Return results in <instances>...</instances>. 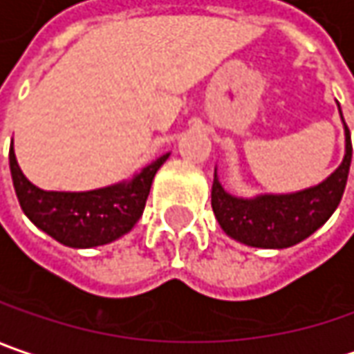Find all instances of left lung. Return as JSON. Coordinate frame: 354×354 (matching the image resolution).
Here are the masks:
<instances>
[{"label":"left lung","instance_id":"1","mask_svg":"<svg viewBox=\"0 0 354 354\" xmlns=\"http://www.w3.org/2000/svg\"><path fill=\"white\" fill-rule=\"evenodd\" d=\"M351 158L353 145L345 124V158L327 180L313 188L293 194L236 198L223 190L218 174H214L212 209L216 220L230 238L245 245L268 250L291 248L309 238L333 216L345 192Z\"/></svg>","mask_w":354,"mask_h":354}]
</instances>
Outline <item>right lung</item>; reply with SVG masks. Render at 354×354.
<instances>
[{
  "instance_id": "obj_1",
  "label": "right lung",
  "mask_w": 354,
  "mask_h": 354,
  "mask_svg": "<svg viewBox=\"0 0 354 354\" xmlns=\"http://www.w3.org/2000/svg\"><path fill=\"white\" fill-rule=\"evenodd\" d=\"M170 154L145 166L138 174L120 184L88 192H47L24 176L9 148V170L13 188L25 216L69 248H97L129 234L140 220L154 174Z\"/></svg>"
}]
</instances>
